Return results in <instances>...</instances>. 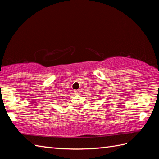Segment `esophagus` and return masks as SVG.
Masks as SVG:
<instances>
[{
  "label": "esophagus",
  "instance_id": "34e87169",
  "mask_svg": "<svg viewBox=\"0 0 159 159\" xmlns=\"http://www.w3.org/2000/svg\"><path fill=\"white\" fill-rule=\"evenodd\" d=\"M74 93H75V94H80V89L74 90Z\"/></svg>",
  "mask_w": 159,
  "mask_h": 159
}]
</instances>
